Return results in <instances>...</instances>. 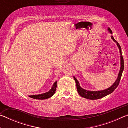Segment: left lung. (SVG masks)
<instances>
[{
	"label": "left lung",
	"mask_w": 128,
	"mask_h": 128,
	"mask_svg": "<svg viewBox=\"0 0 128 128\" xmlns=\"http://www.w3.org/2000/svg\"><path fill=\"white\" fill-rule=\"evenodd\" d=\"M108 31L111 34H112V32L111 31V30L110 29V28H108ZM111 39L114 41V42L116 43L117 46H118V48L119 49V51H120V70H119L118 78H117L115 82L113 84V85H111L110 88H106L105 90H100V91H90V90H86L85 89H84L83 88H82L81 86H80L79 82L78 81V80H77L76 78L74 76H73V78H74V80L76 82V84L77 92H78V94L80 95V96H81L82 97H84V98H86L88 99H91V100H95V99H100L111 94V93L113 92L116 89V88L118 86L119 82H120V81L121 76H122L123 70H124V59H123L122 54H121V48L120 46V44H119L115 40H114V36H111Z\"/></svg>",
	"instance_id": "8db88e82"
}]
</instances>
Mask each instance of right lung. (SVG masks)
Returning <instances> with one entry per match:
<instances>
[{"instance_id":"1","label":"right lung","mask_w":128,"mask_h":128,"mask_svg":"<svg viewBox=\"0 0 128 128\" xmlns=\"http://www.w3.org/2000/svg\"><path fill=\"white\" fill-rule=\"evenodd\" d=\"M57 82H58L57 81H56L55 82H54L53 85L52 86L51 88L48 91V92L43 93V94H38V95H29V96L33 99H40V100L46 99L50 98V97H51L54 94H55V92H56V87H57Z\"/></svg>"}]
</instances>
